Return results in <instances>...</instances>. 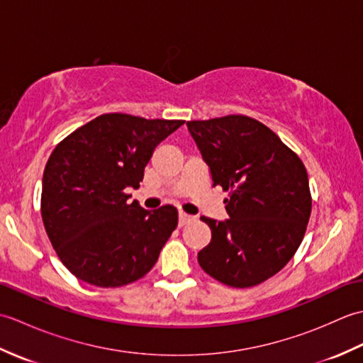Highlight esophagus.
Masks as SVG:
<instances>
[{"instance_id":"obj_1","label":"esophagus","mask_w":363,"mask_h":363,"mask_svg":"<svg viewBox=\"0 0 363 363\" xmlns=\"http://www.w3.org/2000/svg\"><path fill=\"white\" fill-rule=\"evenodd\" d=\"M191 220H194V217H191V215H187V213H184V212L179 213V226L181 228L186 226L187 223H190Z\"/></svg>"}]
</instances>
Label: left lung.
<instances>
[{
  "instance_id": "obj_1",
  "label": "left lung",
  "mask_w": 363,
  "mask_h": 363,
  "mask_svg": "<svg viewBox=\"0 0 363 363\" xmlns=\"http://www.w3.org/2000/svg\"><path fill=\"white\" fill-rule=\"evenodd\" d=\"M211 169L213 187L229 191V218L201 217L211 243L198 252L204 272L246 289L287 265L309 223L312 198L301 159L272 129L246 115L187 121Z\"/></svg>"
}]
</instances>
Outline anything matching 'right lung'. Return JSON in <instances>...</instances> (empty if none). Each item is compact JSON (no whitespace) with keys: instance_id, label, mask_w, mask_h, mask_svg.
<instances>
[{"instance_id":"right-lung-1","label":"right lung","mask_w":363,"mask_h":363,"mask_svg":"<svg viewBox=\"0 0 363 363\" xmlns=\"http://www.w3.org/2000/svg\"><path fill=\"white\" fill-rule=\"evenodd\" d=\"M182 120L104 113L60 142L46 162L42 218L59 259L78 279L121 287L156 264L177 211H145L125 189L140 187L156 146Z\"/></svg>"}]
</instances>
